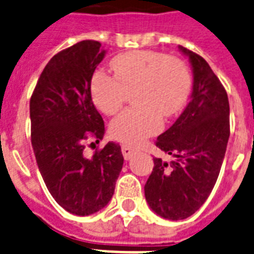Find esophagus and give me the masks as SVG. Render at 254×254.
I'll list each match as a JSON object with an SVG mask.
<instances>
[{"instance_id": "34e87169", "label": "esophagus", "mask_w": 254, "mask_h": 254, "mask_svg": "<svg viewBox=\"0 0 254 254\" xmlns=\"http://www.w3.org/2000/svg\"><path fill=\"white\" fill-rule=\"evenodd\" d=\"M136 152V149L133 148V147H131V145H122V154H123V158L126 159V160H129V159L132 158V155Z\"/></svg>"}]
</instances>
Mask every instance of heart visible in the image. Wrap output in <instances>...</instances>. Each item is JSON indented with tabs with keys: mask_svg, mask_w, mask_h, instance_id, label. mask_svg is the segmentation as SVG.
<instances>
[{
	"mask_svg": "<svg viewBox=\"0 0 254 254\" xmlns=\"http://www.w3.org/2000/svg\"><path fill=\"white\" fill-rule=\"evenodd\" d=\"M114 76L98 71L91 79L94 105L106 115H117L128 94L133 109L121 114L110 131L117 140L137 144L158 133L164 119L178 115L190 91V72L176 57L159 52L123 53L111 61Z\"/></svg>",
	"mask_w": 254,
	"mask_h": 254,
	"instance_id": "heart-1",
	"label": "heart"
}]
</instances>
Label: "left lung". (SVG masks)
Returning <instances> with one entry per match:
<instances>
[{
  "mask_svg": "<svg viewBox=\"0 0 254 254\" xmlns=\"http://www.w3.org/2000/svg\"><path fill=\"white\" fill-rule=\"evenodd\" d=\"M179 49L192 64L190 100L155 141L174 159L168 163L154 158V170L144 186L151 209L168 220L187 219L205 202L219 178L229 139L225 88L202 57L186 47Z\"/></svg>",
  "mask_w": 254,
  "mask_h": 254,
  "instance_id": "8db88e82",
  "label": "left lung"
}]
</instances>
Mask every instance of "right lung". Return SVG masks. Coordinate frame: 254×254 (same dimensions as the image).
<instances>
[{"mask_svg": "<svg viewBox=\"0 0 254 254\" xmlns=\"http://www.w3.org/2000/svg\"><path fill=\"white\" fill-rule=\"evenodd\" d=\"M98 41L64 49L43 68L30 99L31 145L39 172L61 207L88 216L111 200L123 167L121 145L109 141L92 158L84 143L103 139L105 123L92 103V74L106 50Z\"/></svg>", "mask_w": 254, "mask_h": 254, "instance_id": "obj_1", "label": "right lung"}]
</instances>
